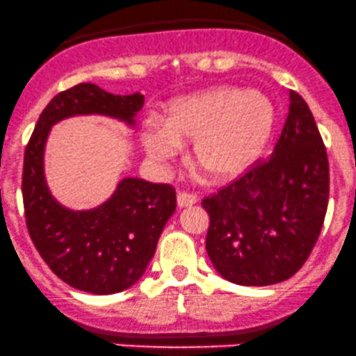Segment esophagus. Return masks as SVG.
Instances as JSON below:
<instances>
[{"label":"esophagus","mask_w":356,"mask_h":356,"mask_svg":"<svg viewBox=\"0 0 356 356\" xmlns=\"http://www.w3.org/2000/svg\"><path fill=\"white\" fill-rule=\"evenodd\" d=\"M195 202H197V197H195L193 193H188V192H178L177 193V204L179 209L190 207V205H193Z\"/></svg>","instance_id":"1"}]
</instances>
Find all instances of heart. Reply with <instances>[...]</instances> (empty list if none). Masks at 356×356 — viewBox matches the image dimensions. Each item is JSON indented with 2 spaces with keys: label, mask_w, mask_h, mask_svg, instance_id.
I'll use <instances>...</instances> for the list:
<instances>
[{
  "label": "heart",
  "mask_w": 356,
  "mask_h": 356,
  "mask_svg": "<svg viewBox=\"0 0 356 356\" xmlns=\"http://www.w3.org/2000/svg\"><path fill=\"white\" fill-rule=\"evenodd\" d=\"M273 106L258 91L216 88L171 106L166 125L149 122L144 146L149 158L164 163L181 144L193 143L195 159L212 177L224 178L248 166L268 140Z\"/></svg>",
  "instance_id": "b5f03b06"
}]
</instances>
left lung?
<instances>
[{"label":"left lung","mask_w":356,"mask_h":356,"mask_svg":"<svg viewBox=\"0 0 356 356\" xmlns=\"http://www.w3.org/2000/svg\"><path fill=\"white\" fill-rule=\"evenodd\" d=\"M330 198V163L314 117L290 90L284 127L268 158L202 200L209 212L207 253L238 285H273L307 261Z\"/></svg>","instance_id":"left-lung-1"}]
</instances>
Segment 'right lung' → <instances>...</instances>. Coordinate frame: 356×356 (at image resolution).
I'll use <instances>...</instances> for the list:
<instances>
[{
  "instance_id": "obj_1",
  "label": "right lung",
  "mask_w": 356,
  "mask_h": 356,
  "mask_svg": "<svg viewBox=\"0 0 356 356\" xmlns=\"http://www.w3.org/2000/svg\"><path fill=\"white\" fill-rule=\"evenodd\" d=\"M143 103V95L122 97L93 83L76 85L49 102L25 147L22 195L30 239L49 268L83 292L117 293L143 277L164 224L177 207V195L170 183L125 178L98 209L70 212L45 186V139L60 118L105 113L132 122Z\"/></svg>"
}]
</instances>
